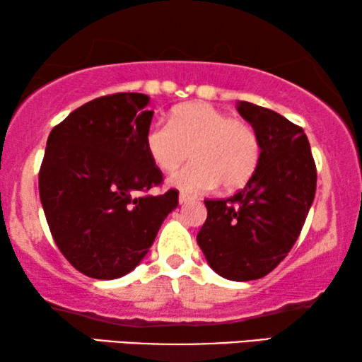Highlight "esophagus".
Listing matches in <instances>:
<instances>
[{
  "label": "esophagus",
  "mask_w": 362,
  "mask_h": 362,
  "mask_svg": "<svg viewBox=\"0 0 362 362\" xmlns=\"http://www.w3.org/2000/svg\"><path fill=\"white\" fill-rule=\"evenodd\" d=\"M192 201V197L189 194H186V192H181L180 194V204H186V202Z\"/></svg>",
  "instance_id": "1"
}]
</instances>
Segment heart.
Here are the masks:
<instances>
[{
  "instance_id": "heart-1",
  "label": "heart",
  "mask_w": 362,
  "mask_h": 362,
  "mask_svg": "<svg viewBox=\"0 0 362 362\" xmlns=\"http://www.w3.org/2000/svg\"><path fill=\"white\" fill-rule=\"evenodd\" d=\"M145 143L153 163L165 173L177 170L191 153L194 161L170 177V185L185 192H206L219 185L240 189L260 160L254 128L204 102L177 107L168 123H153Z\"/></svg>"
}]
</instances>
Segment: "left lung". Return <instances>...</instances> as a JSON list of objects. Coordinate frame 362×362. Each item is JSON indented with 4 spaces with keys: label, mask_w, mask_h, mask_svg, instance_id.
<instances>
[{
    "label": "left lung",
    "mask_w": 362,
    "mask_h": 362,
    "mask_svg": "<svg viewBox=\"0 0 362 362\" xmlns=\"http://www.w3.org/2000/svg\"><path fill=\"white\" fill-rule=\"evenodd\" d=\"M237 110L259 138V166L229 199L204 201L197 244L216 274L249 281L270 274L298 239L315 199L316 166L303 128L250 102Z\"/></svg>",
    "instance_id": "left-lung-1"
}]
</instances>
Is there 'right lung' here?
<instances>
[{
	"label": "right lung",
	"instance_id": "add662e5",
	"mask_svg": "<svg viewBox=\"0 0 362 362\" xmlns=\"http://www.w3.org/2000/svg\"><path fill=\"white\" fill-rule=\"evenodd\" d=\"M145 93L93 98L52 128L39 170V196L54 242L81 274L127 275L148 254L176 189L146 194L163 182L145 135L153 110Z\"/></svg>",
	"mask_w": 362,
	"mask_h": 362
}]
</instances>
